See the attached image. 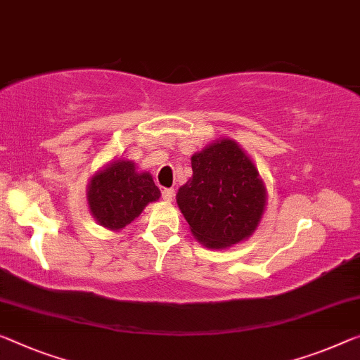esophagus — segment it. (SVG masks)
I'll list each match as a JSON object with an SVG mask.
<instances>
[{
  "instance_id": "obj_1",
  "label": "esophagus",
  "mask_w": 360,
  "mask_h": 360,
  "mask_svg": "<svg viewBox=\"0 0 360 360\" xmlns=\"http://www.w3.org/2000/svg\"><path fill=\"white\" fill-rule=\"evenodd\" d=\"M162 197H163L165 202H173V198H174V189H165V191L162 192Z\"/></svg>"
}]
</instances>
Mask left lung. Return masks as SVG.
I'll return each mask as SVG.
<instances>
[{
	"label": "left lung",
	"instance_id": "8db88e82",
	"mask_svg": "<svg viewBox=\"0 0 360 360\" xmlns=\"http://www.w3.org/2000/svg\"><path fill=\"white\" fill-rule=\"evenodd\" d=\"M192 178L176 202L194 238L207 249L249 239L266 208V187L252 158L233 139H218L191 158Z\"/></svg>",
	"mask_w": 360,
	"mask_h": 360
}]
</instances>
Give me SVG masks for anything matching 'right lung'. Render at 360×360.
Listing matches in <instances>:
<instances>
[{
  "mask_svg": "<svg viewBox=\"0 0 360 360\" xmlns=\"http://www.w3.org/2000/svg\"><path fill=\"white\" fill-rule=\"evenodd\" d=\"M162 192L148 171H139L127 158H115L95 171L87 184L89 210L95 221L110 231H121L157 202Z\"/></svg>",
  "mask_w": 360,
  "mask_h": 360,
  "instance_id": "add662e5",
  "label": "right lung"
}]
</instances>
